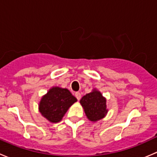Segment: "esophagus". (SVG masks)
I'll list each match as a JSON object with an SVG mask.
<instances>
[{
	"instance_id": "obj_1",
	"label": "esophagus",
	"mask_w": 157,
	"mask_h": 157,
	"mask_svg": "<svg viewBox=\"0 0 157 157\" xmlns=\"http://www.w3.org/2000/svg\"><path fill=\"white\" fill-rule=\"evenodd\" d=\"M75 97L77 98V100L79 101L80 99V98H81V94H80L79 92H77V93H75Z\"/></svg>"
}]
</instances>
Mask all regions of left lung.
Returning a JSON list of instances; mask_svg holds the SVG:
<instances>
[{
	"mask_svg": "<svg viewBox=\"0 0 157 157\" xmlns=\"http://www.w3.org/2000/svg\"><path fill=\"white\" fill-rule=\"evenodd\" d=\"M80 103L88 119L93 122L102 119L108 113L106 99L96 88L90 93L83 96L80 99Z\"/></svg>",
	"mask_w": 157,
	"mask_h": 157,
	"instance_id": "8db88e82",
	"label": "left lung"
}]
</instances>
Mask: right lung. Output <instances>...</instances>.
<instances>
[{
    "instance_id": "1",
    "label": "right lung",
    "mask_w": 157,
    "mask_h": 157,
    "mask_svg": "<svg viewBox=\"0 0 157 157\" xmlns=\"http://www.w3.org/2000/svg\"><path fill=\"white\" fill-rule=\"evenodd\" d=\"M77 101L67 89L52 86L46 94L42 96L39 103V111L49 122L58 123Z\"/></svg>"
}]
</instances>
